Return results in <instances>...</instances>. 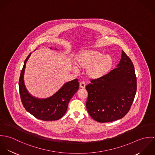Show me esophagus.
<instances>
[{
    "label": "esophagus",
    "mask_w": 155,
    "mask_h": 155,
    "mask_svg": "<svg viewBox=\"0 0 155 155\" xmlns=\"http://www.w3.org/2000/svg\"><path fill=\"white\" fill-rule=\"evenodd\" d=\"M79 86H80V88H81L84 89L85 88L86 85H85V83L82 81V82H80Z\"/></svg>",
    "instance_id": "1"
}]
</instances>
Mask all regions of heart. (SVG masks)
<instances>
[{"label":"heart","instance_id":"b5f03b06","mask_svg":"<svg viewBox=\"0 0 155 155\" xmlns=\"http://www.w3.org/2000/svg\"><path fill=\"white\" fill-rule=\"evenodd\" d=\"M76 64L78 67L87 70V74L91 79H101L110 72L114 59L110 55H105L96 50H83L80 51L75 58ZM77 72L76 67H73Z\"/></svg>","mask_w":155,"mask_h":155}]
</instances>
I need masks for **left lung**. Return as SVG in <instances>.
Instances as JSON below:
<instances>
[{
    "label": "left lung",
    "instance_id": "8db88e82",
    "mask_svg": "<svg viewBox=\"0 0 155 155\" xmlns=\"http://www.w3.org/2000/svg\"><path fill=\"white\" fill-rule=\"evenodd\" d=\"M86 107L91 117L104 123L122 118L129 111L136 94L137 78L131 59L122 51L117 67L86 86Z\"/></svg>",
    "mask_w": 155,
    "mask_h": 155
}]
</instances>
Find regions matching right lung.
Returning a JSON list of instances; mask_svg holds the SVG:
<instances>
[{
	"instance_id": "obj_1",
	"label": "right lung",
	"mask_w": 155,
	"mask_h": 155,
	"mask_svg": "<svg viewBox=\"0 0 155 155\" xmlns=\"http://www.w3.org/2000/svg\"><path fill=\"white\" fill-rule=\"evenodd\" d=\"M30 55L24 61L19 79L20 94L22 105L28 113L39 119L45 121L58 120L66 113L70 99L79 89L78 79H75L65 83L57 92L48 98L35 97L27 91L24 81L26 63Z\"/></svg>"
}]
</instances>
